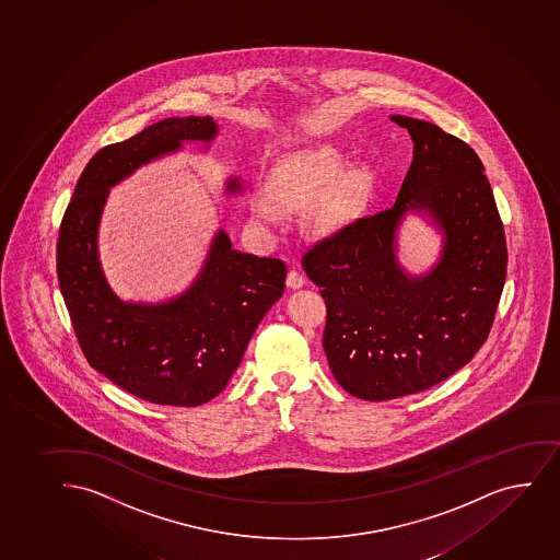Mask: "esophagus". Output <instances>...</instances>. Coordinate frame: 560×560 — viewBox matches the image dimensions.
Instances as JSON below:
<instances>
[{
    "label": "esophagus",
    "instance_id": "34e87169",
    "mask_svg": "<svg viewBox=\"0 0 560 560\" xmlns=\"http://www.w3.org/2000/svg\"><path fill=\"white\" fill-rule=\"evenodd\" d=\"M285 283H288V288H291V290H301L304 283H306V280H304L303 275H301L299 270L293 269L288 272V280H285Z\"/></svg>",
    "mask_w": 560,
    "mask_h": 560
}]
</instances>
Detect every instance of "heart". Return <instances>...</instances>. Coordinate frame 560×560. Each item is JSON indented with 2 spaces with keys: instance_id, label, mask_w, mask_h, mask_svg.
<instances>
[{
  "instance_id": "1",
  "label": "heart",
  "mask_w": 560,
  "mask_h": 560,
  "mask_svg": "<svg viewBox=\"0 0 560 560\" xmlns=\"http://www.w3.org/2000/svg\"><path fill=\"white\" fill-rule=\"evenodd\" d=\"M366 174L359 167L346 170V154L335 143H319L283 156L272 170L269 194L278 206H310V220L322 232H336L359 209ZM250 209L265 224H278L282 212L269 198H252Z\"/></svg>"
}]
</instances>
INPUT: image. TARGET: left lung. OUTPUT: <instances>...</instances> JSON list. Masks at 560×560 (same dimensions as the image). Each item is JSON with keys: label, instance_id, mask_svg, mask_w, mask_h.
Segmentation results:
<instances>
[{"label": "left lung", "instance_id": "1", "mask_svg": "<svg viewBox=\"0 0 560 560\" xmlns=\"http://www.w3.org/2000/svg\"><path fill=\"white\" fill-rule=\"evenodd\" d=\"M390 119L415 143L396 203L303 257L327 304L328 366L343 390L368 401L422 393L465 366L488 340L509 264L478 154L433 122ZM409 211L444 237L439 261L422 276L397 261L398 224Z\"/></svg>", "mask_w": 560, "mask_h": 560}]
</instances>
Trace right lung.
Segmentation results:
<instances>
[{"label": "right lung", "mask_w": 560, "mask_h": 560, "mask_svg": "<svg viewBox=\"0 0 560 560\" xmlns=\"http://www.w3.org/2000/svg\"><path fill=\"white\" fill-rule=\"evenodd\" d=\"M212 117H167L101 149L78 179L58 237L59 290L85 359L112 383L159 406L196 407L224 390L254 330L285 290L275 257L212 237L190 288L164 303H127L109 288L98 259V224L109 188L185 142L217 138ZM243 190L230 177L225 192Z\"/></svg>", "instance_id": "1"}]
</instances>
